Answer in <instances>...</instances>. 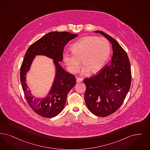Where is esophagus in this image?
<instances>
[{
	"label": "esophagus",
	"mask_w": 150,
	"mask_h": 150,
	"mask_svg": "<svg viewBox=\"0 0 150 150\" xmlns=\"http://www.w3.org/2000/svg\"><path fill=\"white\" fill-rule=\"evenodd\" d=\"M81 81H83V79L79 78H76V82L77 83H80V82H81Z\"/></svg>",
	"instance_id": "34e87169"
}]
</instances>
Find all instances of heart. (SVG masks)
Masks as SVG:
<instances>
[{"label": "heart", "instance_id": "b5f03b06", "mask_svg": "<svg viewBox=\"0 0 150 150\" xmlns=\"http://www.w3.org/2000/svg\"><path fill=\"white\" fill-rule=\"evenodd\" d=\"M72 53L63 54V61L69 72H78L83 65V74H96L105 65L110 54V46L105 38L95 36H86L74 43L71 46Z\"/></svg>", "mask_w": 150, "mask_h": 150}]
</instances>
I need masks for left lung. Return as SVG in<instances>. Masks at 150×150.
Segmentation results:
<instances>
[{"label":"left lung","mask_w":150,"mask_h":150,"mask_svg":"<svg viewBox=\"0 0 150 150\" xmlns=\"http://www.w3.org/2000/svg\"><path fill=\"white\" fill-rule=\"evenodd\" d=\"M112 43L110 64L96 76L85 79V102L96 116L105 117L116 112L124 101L131 83V65L128 55L118 42L105 33L97 30Z\"/></svg>","instance_id":"obj_1"}]
</instances>
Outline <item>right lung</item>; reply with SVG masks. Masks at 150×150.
<instances>
[{
  "instance_id": "obj_1",
  "label": "right lung",
  "mask_w": 150,
  "mask_h": 150,
  "mask_svg": "<svg viewBox=\"0 0 150 150\" xmlns=\"http://www.w3.org/2000/svg\"><path fill=\"white\" fill-rule=\"evenodd\" d=\"M77 35L67 32H51L32 44L24 55L20 71V79L26 100L37 114L45 118H52L64 109L67 96L76 84L75 76L66 72L59 64L62 61L64 49ZM37 55H46L52 59L55 66L54 82L45 98L32 96L26 83V75Z\"/></svg>"
}]
</instances>
